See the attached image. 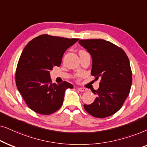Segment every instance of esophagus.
<instances>
[{
  "label": "esophagus",
  "mask_w": 147,
  "mask_h": 147,
  "mask_svg": "<svg viewBox=\"0 0 147 147\" xmlns=\"http://www.w3.org/2000/svg\"><path fill=\"white\" fill-rule=\"evenodd\" d=\"M78 90H79V91H81V92H85V91H87V89H85V88H78Z\"/></svg>",
  "instance_id": "34e87169"
}]
</instances>
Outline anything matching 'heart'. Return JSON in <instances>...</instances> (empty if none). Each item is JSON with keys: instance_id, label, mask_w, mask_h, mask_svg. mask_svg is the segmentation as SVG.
I'll use <instances>...</instances> for the list:
<instances>
[{"instance_id": "b5f03b06", "label": "heart", "mask_w": 147, "mask_h": 147, "mask_svg": "<svg viewBox=\"0 0 147 147\" xmlns=\"http://www.w3.org/2000/svg\"><path fill=\"white\" fill-rule=\"evenodd\" d=\"M80 52H86L85 51H83V50H81V51H80ZM79 52V53H80Z\"/></svg>"}]
</instances>
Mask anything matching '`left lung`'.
I'll use <instances>...</instances> for the list:
<instances>
[{
  "mask_svg": "<svg viewBox=\"0 0 147 147\" xmlns=\"http://www.w3.org/2000/svg\"><path fill=\"white\" fill-rule=\"evenodd\" d=\"M79 44L91 54V75L101 79L93 103L84 105L89 114L98 118L116 113L124 103L132 85L130 62L124 50L108 41L81 40Z\"/></svg>",
  "mask_w": 147,
  "mask_h": 147,
  "instance_id": "1",
  "label": "left lung"
}]
</instances>
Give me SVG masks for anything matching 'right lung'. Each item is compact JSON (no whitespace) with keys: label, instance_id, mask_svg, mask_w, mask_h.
<instances>
[{"label":"right lung","instance_id":"right-lung-1","mask_svg":"<svg viewBox=\"0 0 147 147\" xmlns=\"http://www.w3.org/2000/svg\"><path fill=\"white\" fill-rule=\"evenodd\" d=\"M79 39L42 35L33 39L23 49L17 66V89L31 109L49 115L60 108L65 91L73 85L66 81L51 83L50 71L60 66L65 51Z\"/></svg>","mask_w":147,"mask_h":147}]
</instances>
